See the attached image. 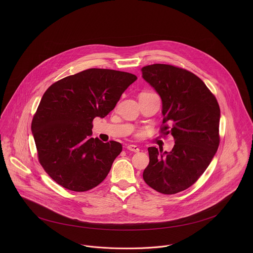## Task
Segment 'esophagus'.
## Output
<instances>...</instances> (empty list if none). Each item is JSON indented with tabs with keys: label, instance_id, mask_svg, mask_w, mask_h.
<instances>
[{
	"label": "esophagus",
	"instance_id": "esophagus-1",
	"mask_svg": "<svg viewBox=\"0 0 253 253\" xmlns=\"http://www.w3.org/2000/svg\"><path fill=\"white\" fill-rule=\"evenodd\" d=\"M126 149L129 150V151H132V152H134V153L139 152V148H138L136 145H128V146L126 147Z\"/></svg>",
	"mask_w": 253,
	"mask_h": 253
}]
</instances>
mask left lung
I'll list each match as a JSON object with an SVG mask.
<instances>
[{"mask_svg": "<svg viewBox=\"0 0 253 253\" xmlns=\"http://www.w3.org/2000/svg\"><path fill=\"white\" fill-rule=\"evenodd\" d=\"M141 71L162 98L161 132L172 135L175 142L170 152L148 148L143 179L162 194H176L198 180L212 161L219 146L220 108L193 73L168 64L148 65Z\"/></svg>", "mask_w": 253, "mask_h": 253, "instance_id": "8db88e82", "label": "left lung"}]
</instances>
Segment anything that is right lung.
I'll return each mask as SVG.
<instances>
[{"instance_id": "1", "label": "right lung", "mask_w": 253, "mask_h": 253, "mask_svg": "<svg viewBox=\"0 0 253 253\" xmlns=\"http://www.w3.org/2000/svg\"><path fill=\"white\" fill-rule=\"evenodd\" d=\"M136 79L130 73L91 68L63 78L45 90L31 129L39 162L57 184L84 192L106 178L123 147L90 137L92 121L107 116Z\"/></svg>"}]
</instances>
